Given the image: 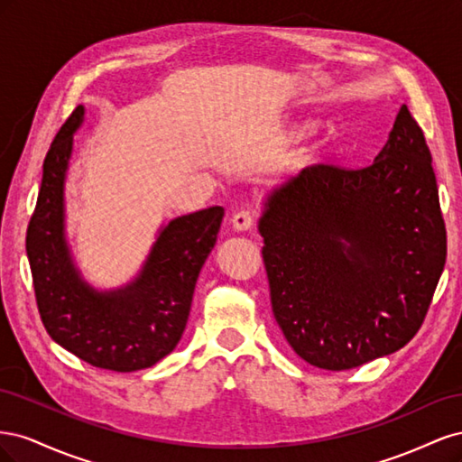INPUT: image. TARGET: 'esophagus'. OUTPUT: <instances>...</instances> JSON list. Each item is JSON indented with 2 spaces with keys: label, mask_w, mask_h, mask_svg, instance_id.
<instances>
[{
  "label": "esophagus",
  "mask_w": 462,
  "mask_h": 462,
  "mask_svg": "<svg viewBox=\"0 0 462 462\" xmlns=\"http://www.w3.org/2000/svg\"><path fill=\"white\" fill-rule=\"evenodd\" d=\"M231 223L235 231H248L256 226V216L253 212H248V209H241V212H236L233 216Z\"/></svg>",
  "instance_id": "obj_1"
}]
</instances>
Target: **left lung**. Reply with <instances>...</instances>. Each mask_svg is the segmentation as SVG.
Instances as JSON below:
<instances>
[{
    "label": "left lung",
    "instance_id": "obj_1",
    "mask_svg": "<svg viewBox=\"0 0 462 462\" xmlns=\"http://www.w3.org/2000/svg\"><path fill=\"white\" fill-rule=\"evenodd\" d=\"M258 231L275 321L302 360L339 372L407 345L447 256L431 153L409 107L370 165L319 163L275 187Z\"/></svg>",
    "mask_w": 462,
    "mask_h": 462
}]
</instances>
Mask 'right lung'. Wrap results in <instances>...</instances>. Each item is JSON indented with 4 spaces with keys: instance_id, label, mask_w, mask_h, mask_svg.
<instances>
[{
    "instance_id": "1",
    "label": "right lung",
    "mask_w": 462,
    "mask_h": 462,
    "mask_svg": "<svg viewBox=\"0 0 462 462\" xmlns=\"http://www.w3.org/2000/svg\"><path fill=\"white\" fill-rule=\"evenodd\" d=\"M82 119L85 107L77 106L55 134L26 229L38 312L50 337L90 366L111 372L150 368L180 341L199 273L226 212L214 206L170 221L129 285L92 289L82 282L65 241V173Z\"/></svg>"
}]
</instances>
